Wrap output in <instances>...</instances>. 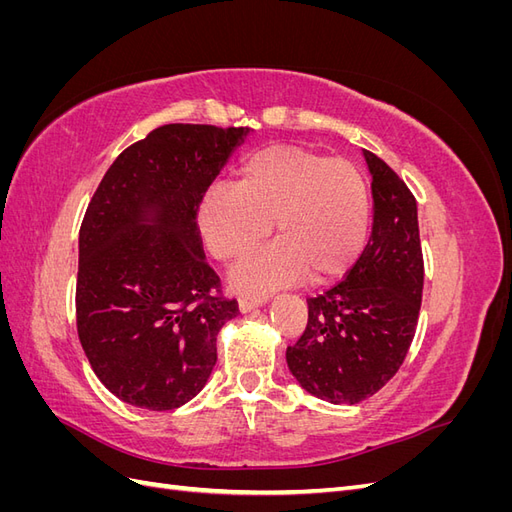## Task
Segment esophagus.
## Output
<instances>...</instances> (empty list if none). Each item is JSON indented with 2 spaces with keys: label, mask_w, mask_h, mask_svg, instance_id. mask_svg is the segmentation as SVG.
Wrapping results in <instances>:
<instances>
[{
  "label": "esophagus",
  "mask_w": 512,
  "mask_h": 512,
  "mask_svg": "<svg viewBox=\"0 0 512 512\" xmlns=\"http://www.w3.org/2000/svg\"><path fill=\"white\" fill-rule=\"evenodd\" d=\"M262 301L260 299H239V312L241 314H250L254 312L256 307H260Z\"/></svg>",
  "instance_id": "esophagus-1"
}]
</instances>
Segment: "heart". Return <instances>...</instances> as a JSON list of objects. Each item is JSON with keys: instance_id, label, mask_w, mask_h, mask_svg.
<instances>
[{"instance_id": "obj_1", "label": "heart", "mask_w": 512, "mask_h": 512, "mask_svg": "<svg viewBox=\"0 0 512 512\" xmlns=\"http://www.w3.org/2000/svg\"><path fill=\"white\" fill-rule=\"evenodd\" d=\"M275 243L247 256L230 273L243 297L297 284L309 275L329 282L359 260L369 230V194L352 162L294 145L252 153L239 185L215 183L200 196L196 226L215 260L232 262L271 232Z\"/></svg>"}]
</instances>
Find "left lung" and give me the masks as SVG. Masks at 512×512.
Wrapping results in <instances>:
<instances>
[{"instance_id":"left-lung-1","label":"left lung","mask_w":512,"mask_h":512,"mask_svg":"<svg viewBox=\"0 0 512 512\" xmlns=\"http://www.w3.org/2000/svg\"><path fill=\"white\" fill-rule=\"evenodd\" d=\"M371 173L374 224L346 277L307 299V327L286 363L307 393L329 404H359L404 363L423 297L416 200L395 170L363 151Z\"/></svg>"}]
</instances>
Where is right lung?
<instances>
[{
  "instance_id": "add662e5",
  "label": "right lung",
  "mask_w": 512,
  "mask_h": 512,
  "mask_svg": "<svg viewBox=\"0 0 512 512\" xmlns=\"http://www.w3.org/2000/svg\"><path fill=\"white\" fill-rule=\"evenodd\" d=\"M250 128L168 123L106 170L79 232L76 329L121 401L175 410L207 384L237 316L205 262L196 207Z\"/></svg>"
}]
</instances>
